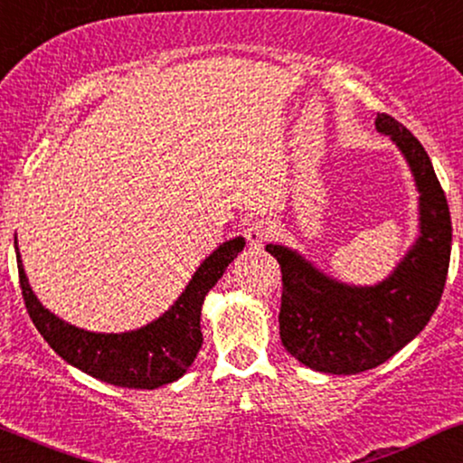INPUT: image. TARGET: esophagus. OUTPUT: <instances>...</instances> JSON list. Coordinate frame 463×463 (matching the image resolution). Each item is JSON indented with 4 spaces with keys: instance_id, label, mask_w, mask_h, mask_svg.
Listing matches in <instances>:
<instances>
[{
    "instance_id": "1",
    "label": "esophagus",
    "mask_w": 463,
    "mask_h": 463,
    "mask_svg": "<svg viewBox=\"0 0 463 463\" xmlns=\"http://www.w3.org/2000/svg\"><path fill=\"white\" fill-rule=\"evenodd\" d=\"M273 232V226L267 218H256L251 220L248 228H245V239H248L251 250H262V245L267 243V239Z\"/></svg>"
}]
</instances>
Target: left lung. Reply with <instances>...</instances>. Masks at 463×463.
<instances>
[{
    "label": "left lung",
    "instance_id": "left-lung-1",
    "mask_svg": "<svg viewBox=\"0 0 463 463\" xmlns=\"http://www.w3.org/2000/svg\"><path fill=\"white\" fill-rule=\"evenodd\" d=\"M374 127L402 152L419 193V237L398 267L374 286H349L292 248L267 245L281 267L283 347L319 373L357 374L383 364L425 328L445 289L451 213L432 160L392 116L379 114Z\"/></svg>",
    "mask_w": 463,
    "mask_h": 463
}]
</instances>
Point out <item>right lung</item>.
I'll return each mask as SVG.
<instances>
[{
  "instance_id": "obj_1",
  "label": "right lung",
  "mask_w": 463,
  "mask_h": 463,
  "mask_svg": "<svg viewBox=\"0 0 463 463\" xmlns=\"http://www.w3.org/2000/svg\"><path fill=\"white\" fill-rule=\"evenodd\" d=\"M243 248V237L224 241L201 262L180 298L158 319L137 330L106 335V332H90L71 326L40 303L24 275L14 237L24 307L44 341L67 364L80 368L103 383L128 387V390H156L184 377L203 345L201 309L205 296Z\"/></svg>"
}]
</instances>
